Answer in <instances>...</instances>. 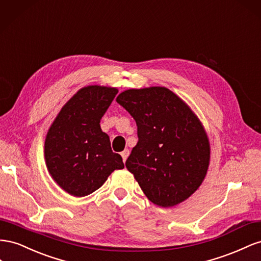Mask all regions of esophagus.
Returning <instances> with one entry per match:
<instances>
[{
	"label": "esophagus",
	"mask_w": 261,
	"mask_h": 261,
	"mask_svg": "<svg viewBox=\"0 0 261 261\" xmlns=\"http://www.w3.org/2000/svg\"><path fill=\"white\" fill-rule=\"evenodd\" d=\"M129 154H130L129 150H124L123 152H121V156H122V161H123V163L126 161V159H128Z\"/></svg>",
	"instance_id": "esophagus-1"
}]
</instances>
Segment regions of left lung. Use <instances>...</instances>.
<instances>
[{
  "label": "left lung",
  "instance_id": "left-lung-1",
  "mask_svg": "<svg viewBox=\"0 0 261 261\" xmlns=\"http://www.w3.org/2000/svg\"><path fill=\"white\" fill-rule=\"evenodd\" d=\"M117 102L138 126V143L125 167L144 195L163 207L189 198L204 179L210 161L209 141L198 118L165 87L128 89Z\"/></svg>",
  "mask_w": 261,
  "mask_h": 261
}]
</instances>
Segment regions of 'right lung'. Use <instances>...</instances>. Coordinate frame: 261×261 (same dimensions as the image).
Segmentation results:
<instances>
[{
  "label": "right lung",
  "instance_id": "1",
  "mask_svg": "<svg viewBox=\"0 0 261 261\" xmlns=\"http://www.w3.org/2000/svg\"><path fill=\"white\" fill-rule=\"evenodd\" d=\"M117 93L116 88L96 85L80 89L48 131L44 158L49 173L74 197L97 190L115 169L124 167L99 124Z\"/></svg>",
  "mask_w": 261,
  "mask_h": 261
}]
</instances>
